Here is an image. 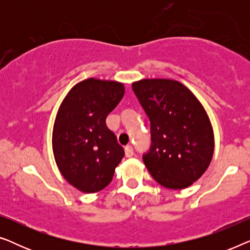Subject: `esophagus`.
I'll list each match as a JSON object with an SVG mask.
<instances>
[{"instance_id": "34e87169", "label": "esophagus", "mask_w": 250, "mask_h": 250, "mask_svg": "<svg viewBox=\"0 0 250 250\" xmlns=\"http://www.w3.org/2000/svg\"><path fill=\"white\" fill-rule=\"evenodd\" d=\"M134 155V150H133V146H127L125 148V156L127 157V158H131V157Z\"/></svg>"}]
</instances>
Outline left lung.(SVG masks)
Masks as SVG:
<instances>
[{"mask_svg": "<svg viewBox=\"0 0 250 250\" xmlns=\"http://www.w3.org/2000/svg\"><path fill=\"white\" fill-rule=\"evenodd\" d=\"M150 121L146 168L168 189L190 187L205 173L214 153V133L203 104L177 81L157 78L132 84Z\"/></svg>", "mask_w": 250, "mask_h": 250, "instance_id": "obj_1", "label": "left lung"}]
</instances>
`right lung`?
Wrapping results in <instances>:
<instances>
[{
    "label": "right lung",
    "mask_w": 250,
    "mask_h": 250,
    "mask_svg": "<svg viewBox=\"0 0 250 250\" xmlns=\"http://www.w3.org/2000/svg\"><path fill=\"white\" fill-rule=\"evenodd\" d=\"M124 93L118 82L88 78L71 88L58 110L52 133L54 159L64 179L82 192L104 189L125 155L105 125Z\"/></svg>",
    "instance_id": "add662e5"
}]
</instances>
